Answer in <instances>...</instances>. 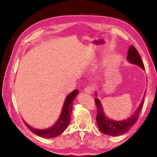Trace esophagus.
<instances>
[{"mask_svg":"<svg viewBox=\"0 0 157 157\" xmlns=\"http://www.w3.org/2000/svg\"><path fill=\"white\" fill-rule=\"evenodd\" d=\"M94 90V88L91 85H88L86 87H85V92L86 93H88V94H92Z\"/></svg>","mask_w":157,"mask_h":157,"instance_id":"34e87169","label":"esophagus"}]
</instances>
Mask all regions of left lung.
<instances>
[{
    "label": "left lung",
    "mask_w": 157,
    "mask_h": 157,
    "mask_svg": "<svg viewBox=\"0 0 157 157\" xmlns=\"http://www.w3.org/2000/svg\"><path fill=\"white\" fill-rule=\"evenodd\" d=\"M127 59L131 63L137 65L143 70H144V66L141 58L133 45L130 46L128 49ZM143 102L144 99H143L139 108L136 109L134 114L128 119L123 121H113L105 116L102 104L100 101L96 98L95 99V103L97 106V110L96 120L98 128L102 133L112 136H120L126 133L137 121L140 111H141L143 105Z\"/></svg>",
    "instance_id": "left-lung-1"
}]
</instances>
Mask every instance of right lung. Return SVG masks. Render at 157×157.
Here are the masks:
<instances>
[{
	"label": "right lung",
	"instance_id": "right-lung-1",
	"mask_svg": "<svg viewBox=\"0 0 157 157\" xmlns=\"http://www.w3.org/2000/svg\"><path fill=\"white\" fill-rule=\"evenodd\" d=\"M78 92L79 91L78 90H74L66 97L59 119L55 123V124L50 128L39 130L31 127L24 121L25 124L34 134L43 138H53L60 135L67 127L69 123L71 120V114L72 109V102Z\"/></svg>",
	"mask_w": 157,
	"mask_h": 157
}]
</instances>
